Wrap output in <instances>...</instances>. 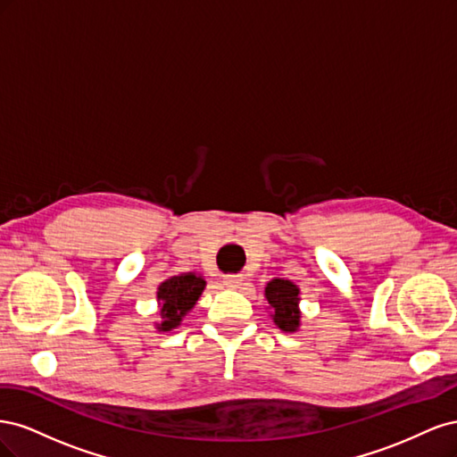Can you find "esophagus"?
<instances>
[{
    "label": "esophagus",
    "instance_id": "obj_1",
    "mask_svg": "<svg viewBox=\"0 0 457 457\" xmlns=\"http://www.w3.org/2000/svg\"><path fill=\"white\" fill-rule=\"evenodd\" d=\"M223 284L228 289H238V287H242L244 278H242V276H238V274H228V276H225V278H223Z\"/></svg>",
    "mask_w": 457,
    "mask_h": 457
}]
</instances>
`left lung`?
Listing matches in <instances>:
<instances>
[{"instance_id":"left-lung-1","label":"left lung","mask_w":457,"mask_h":457,"mask_svg":"<svg viewBox=\"0 0 457 457\" xmlns=\"http://www.w3.org/2000/svg\"><path fill=\"white\" fill-rule=\"evenodd\" d=\"M265 297L272 309V320L282 331H297L301 324L299 287L282 278H274L265 287Z\"/></svg>"}]
</instances>
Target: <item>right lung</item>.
I'll list each match as a JSON object with an SVG mask.
<instances>
[{"label":"right lung","mask_w":457,"mask_h":457,"mask_svg":"<svg viewBox=\"0 0 457 457\" xmlns=\"http://www.w3.org/2000/svg\"><path fill=\"white\" fill-rule=\"evenodd\" d=\"M205 287V280L196 272H185L163 280L158 286V303L162 322L156 324L158 331H171L181 324L187 312L196 305Z\"/></svg>","instance_id":"1"}]
</instances>
